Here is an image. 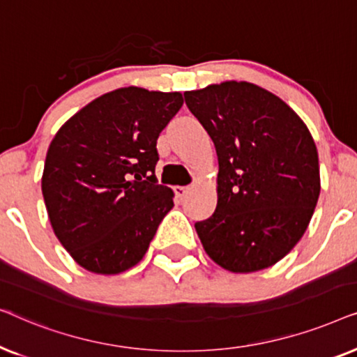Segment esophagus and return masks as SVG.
<instances>
[{
  "instance_id": "esophagus-1",
  "label": "esophagus",
  "mask_w": 357,
  "mask_h": 357,
  "mask_svg": "<svg viewBox=\"0 0 357 357\" xmlns=\"http://www.w3.org/2000/svg\"><path fill=\"white\" fill-rule=\"evenodd\" d=\"M188 190H190V187H174V193H175V197L177 198H183L185 195L188 193Z\"/></svg>"
}]
</instances>
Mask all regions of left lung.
Wrapping results in <instances>:
<instances>
[{
	"label": "left lung",
	"instance_id": "1",
	"mask_svg": "<svg viewBox=\"0 0 357 357\" xmlns=\"http://www.w3.org/2000/svg\"><path fill=\"white\" fill-rule=\"evenodd\" d=\"M183 96L219 162L216 209L195 222L204 250L232 273L275 265L304 236L320 195L310 131L280 97L250 82Z\"/></svg>",
	"mask_w": 357,
	"mask_h": 357
}]
</instances>
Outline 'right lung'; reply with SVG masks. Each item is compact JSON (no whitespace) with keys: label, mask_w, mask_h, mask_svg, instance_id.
Here are the masks:
<instances>
[{"label":"right lung","mask_w":357,"mask_h":357,"mask_svg":"<svg viewBox=\"0 0 357 357\" xmlns=\"http://www.w3.org/2000/svg\"><path fill=\"white\" fill-rule=\"evenodd\" d=\"M180 92L121 87L87 104L48 148L42 193L58 241L82 268L116 275L144 257L174 206L158 183V138Z\"/></svg>","instance_id":"right-lung-1"}]
</instances>
